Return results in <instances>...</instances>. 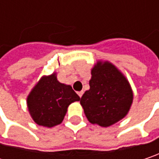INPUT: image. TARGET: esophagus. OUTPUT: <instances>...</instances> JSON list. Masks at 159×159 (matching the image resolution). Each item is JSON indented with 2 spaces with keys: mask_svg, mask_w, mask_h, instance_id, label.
Instances as JSON below:
<instances>
[{
  "mask_svg": "<svg viewBox=\"0 0 159 159\" xmlns=\"http://www.w3.org/2000/svg\"><path fill=\"white\" fill-rule=\"evenodd\" d=\"M78 95L80 96V98H81L82 95H83V91H82V90H81V91H79V92H78Z\"/></svg>",
  "mask_w": 159,
  "mask_h": 159,
  "instance_id": "1",
  "label": "esophagus"
}]
</instances>
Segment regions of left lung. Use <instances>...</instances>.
<instances>
[{
  "instance_id": "1",
  "label": "left lung",
  "mask_w": 159,
  "mask_h": 159,
  "mask_svg": "<svg viewBox=\"0 0 159 159\" xmlns=\"http://www.w3.org/2000/svg\"><path fill=\"white\" fill-rule=\"evenodd\" d=\"M133 92L125 76L108 61H98L91 70L89 89L80 98L88 120L107 128L129 112Z\"/></svg>"
}]
</instances>
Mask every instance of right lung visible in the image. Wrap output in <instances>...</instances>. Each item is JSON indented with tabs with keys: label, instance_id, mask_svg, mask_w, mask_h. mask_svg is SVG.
<instances>
[{
	"label": "right lung",
	"instance_id": "1",
	"mask_svg": "<svg viewBox=\"0 0 159 159\" xmlns=\"http://www.w3.org/2000/svg\"><path fill=\"white\" fill-rule=\"evenodd\" d=\"M79 100L71 86L59 82L53 73L40 79L29 94L27 105L35 123L52 128L62 122L70 104Z\"/></svg>",
	"mask_w": 159,
	"mask_h": 159
}]
</instances>
